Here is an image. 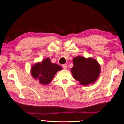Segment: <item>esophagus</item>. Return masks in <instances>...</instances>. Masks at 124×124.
Wrapping results in <instances>:
<instances>
[{
    "instance_id": "esophagus-1",
    "label": "esophagus",
    "mask_w": 124,
    "mask_h": 124,
    "mask_svg": "<svg viewBox=\"0 0 124 124\" xmlns=\"http://www.w3.org/2000/svg\"><path fill=\"white\" fill-rule=\"evenodd\" d=\"M62 67H63V69H66L67 68V65L66 64H63V65H62Z\"/></svg>"
}]
</instances>
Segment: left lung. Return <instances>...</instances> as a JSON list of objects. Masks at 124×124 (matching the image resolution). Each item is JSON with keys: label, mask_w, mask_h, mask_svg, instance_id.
Instances as JSON below:
<instances>
[{"label": "left lung", "mask_w": 124, "mask_h": 124, "mask_svg": "<svg viewBox=\"0 0 124 124\" xmlns=\"http://www.w3.org/2000/svg\"><path fill=\"white\" fill-rule=\"evenodd\" d=\"M73 63L71 71L73 77L81 85L93 84L98 78L101 68L96 60L79 56L73 58Z\"/></svg>", "instance_id": "8db88e82"}]
</instances>
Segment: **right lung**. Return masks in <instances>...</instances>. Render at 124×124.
Segmentation results:
<instances>
[{
    "label": "right lung",
    "instance_id": "add662e5",
    "mask_svg": "<svg viewBox=\"0 0 124 124\" xmlns=\"http://www.w3.org/2000/svg\"><path fill=\"white\" fill-rule=\"evenodd\" d=\"M61 69V67L52 63L50 59L47 58L41 62L33 65L31 67V73L34 78L39 80L40 84L45 85L51 83L55 73Z\"/></svg>",
    "mask_w": 124,
    "mask_h": 124
}]
</instances>
